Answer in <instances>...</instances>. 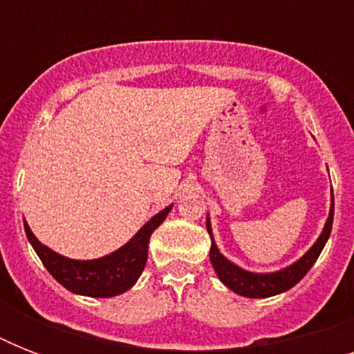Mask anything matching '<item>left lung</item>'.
I'll use <instances>...</instances> for the list:
<instances>
[{
	"instance_id": "obj_1",
	"label": "left lung",
	"mask_w": 354,
	"mask_h": 354,
	"mask_svg": "<svg viewBox=\"0 0 354 354\" xmlns=\"http://www.w3.org/2000/svg\"><path fill=\"white\" fill-rule=\"evenodd\" d=\"M333 216H335V198L330 194V209L329 216L325 221V226L316 239L313 246L308 248V252L305 255L294 261L292 264L285 266V268L275 270V272H250V270L241 268L239 264L232 263L230 259L224 257L216 246L215 239H213V230H211L209 215L205 218V227L211 236V250L209 259L213 268H215L218 279L224 285L233 290L239 296L244 297H270L277 296L281 292L290 290L292 286L297 285L299 281L307 275V272L313 268V264L316 263V259L319 257V253L324 250V246L329 241L330 230H333Z\"/></svg>"
}]
</instances>
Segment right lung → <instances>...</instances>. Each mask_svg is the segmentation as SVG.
<instances>
[{
  "label": "right lung",
  "mask_w": 354,
  "mask_h": 354,
  "mask_svg": "<svg viewBox=\"0 0 354 354\" xmlns=\"http://www.w3.org/2000/svg\"><path fill=\"white\" fill-rule=\"evenodd\" d=\"M172 205H167L158 215H154L136 235L122 244L119 250L108 253L104 257L79 261V259L64 257L53 252L51 248L41 244L30 232L29 224L24 218L25 235L30 246L35 248L36 255L40 257L47 272L55 279L73 294L88 297H113L122 292L130 290L139 275L143 272L147 257H149V241L154 230L165 221L171 213Z\"/></svg>",
  "instance_id": "add662e5"
}]
</instances>
